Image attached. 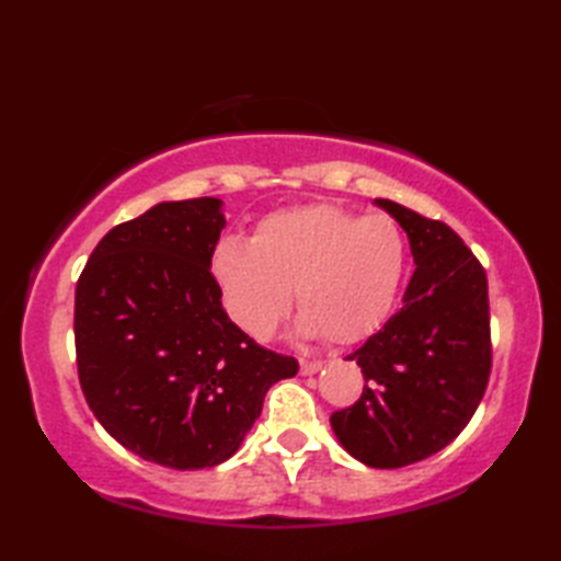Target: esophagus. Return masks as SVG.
<instances>
[{"instance_id": "esophagus-1", "label": "esophagus", "mask_w": 561, "mask_h": 561, "mask_svg": "<svg viewBox=\"0 0 561 561\" xmlns=\"http://www.w3.org/2000/svg\"><path fill=\"white\" fill-rule=\"evenodd\" d=\"M299 366H301V374H304V376H311V374H316V371H320V368H323V362L299 359Z\"/></svg>"}]
</instances>
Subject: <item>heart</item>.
Instances as JSON below:
<instances>
[{"mask_svg": "<svg viewBox=\"0 0 561 561\" xmlns=\"http://www.w3.org/2000/svg\"><path fill=\"white\" fill-rule=\"evenodd\" d=\"M408 267L400 224L328 202L267 214L250 243L221 238L211 253L226 311L250 337L267 340L291 301L299 330L354 344L383 323Z\"/></svg>", "mask_w": 561, "mask_h": 561, "instance_id": "obj_1", "label": "heart"}]
</instances>
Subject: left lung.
Returning a JSON list of instances; mask_svg holds the SVG:
<instances>
[{
    "instance_id": "8db88e82",
    "label": "left lung",
    "mask_w": 561,
    "mask_h": 561,
    "mask_svg": "<svg viewBox=\"0 0 561 561\" xmlns=\"http://www.w3.org/2000/svg\"><path fill=\"white\" fill-rule=\"evenodd\" d=\"M410 238L414 274L402 308L347 359L366 386L332 412L342 448L368 468H404L456 438L486 390L492 368L486 274L444 221L376 199Z\"/></svg>"
}]
</instances>
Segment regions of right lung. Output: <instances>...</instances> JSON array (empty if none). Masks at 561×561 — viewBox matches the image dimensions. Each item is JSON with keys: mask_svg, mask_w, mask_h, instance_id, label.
Returning a JSON list of instances; mask_svg holds the SVG:
<instances>
[{"mask_svg": "<svg viewBox=\"0 0 561 561\" xmlns=\"http://www.w3.org/2000/svg\"><path fill=\"white\" fill-rule=\"evenodd\" d=\"M224 226L217 197L159 202L105 233L77 282L83 398L117 444L163 468L229 460L270 386L299 371L226 316L209 272Z\"/></svg>", "mask_w": 561, "mask_h": 561, "instance_id": "1", "label": "right lung"}]
</instances>
